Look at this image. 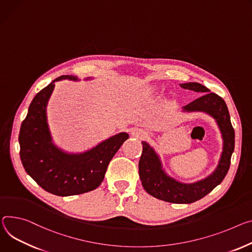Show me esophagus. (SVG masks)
Here are the masks:
<instances>
[{
    "instance_id": "esophagus-1",
    "label": "esophagus",
    "mask_w": 252,
    "mask_h": 252,
    "mask_svg": "<svg viewBox=\"0 0 252 252\" xmlns=\"http://www.w3.org/2000/svg\"><path fill=\"white\" fill-rule=\"evenodd\" d=\"M131 133H132V135L138 136V138H141V139L145 138V136L147 135L144 131H141V130H138V129H134V130H132V131H131Z\"/></svg>"
}]
</instances>
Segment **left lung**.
Here are the masks:
<instances>
[{"instance_id":"obj_1","label":"left lung","mask_w":252,"mask_h":252,"mask_svg":"<svg viewBox=\"0 0 252 252\" xmlns=\"http://www.w3.org/2000/svg\"><path fill=\"white\" fill-rule=\"evenodd\" d=\"M182 88L203 94L199 98L184 106L188 111H205L217 121L223 136V152L216 171L194 184H182L168 177L161 167V162L155 151L145 142H142L143 153L139 162V173L145 190L153 197L170 203L189 204L209 194L223 181L231 163L234 151L235 132L230 122L229 111L224 99L204 85L197 82L180 84Z\"/></svg>"}]
</instances>
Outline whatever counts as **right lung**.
<instances>
[{"label":"right lung","instance_id":"right-lung-1","mask_svg":"<svg viewBox=\"0 0 252 252\" xmlns=\"http://www.w3.org/2000/svg\"><path fill=\"white\" fill-rule=\"evenodd\" d=\"M67 78L76 80L71 75H62L35 95L19 133L23 167L42 189L57 196L78 195L96 189L103 181L110 159L128 139L126 132H121L79 155L58 150L51 143L46 105L54 82Z\"/></svg>","mask_w":252,"mask_h":252}]
</instances>
